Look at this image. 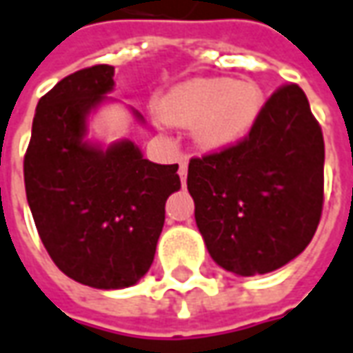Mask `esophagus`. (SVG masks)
Returning <instances> with one entry per match:
<instances>
[{
    "label": "esophagus",
    "instance_id": "34e87169",
    "mask_svg": "<svg viewBox=\"0 0 353 353\" xmlns=\"http://www.w3.org/2000/svg\"><path fill=\"white\" fill-rule=\"evenodd\" d=\"M179 177H181V181H185V177H188V156L179 158Z\"/></svg>",
    "mask_w": 353,
    "mask_h": 353
}]
</instances>
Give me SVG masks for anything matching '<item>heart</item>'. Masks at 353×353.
Instances as JSON below:
<instances>
[{
	"instance_id": "obj_1",
	"label": "heart",
	"mask_w": 353,
	"mask_h": 353,
	"mask_svg": "<svg viewBox=\"0 0 353 353\" xmlns=\"http://www.w3.org/2000/svg\"><path fill=\"white\" fill-rule=\"evenodd\" d=\"M261 105V90L252 81L197 78L165 93L158 111L170 125H193V139L201 148L221 150L248 134Z\"/></svg>"
}]
</instances>
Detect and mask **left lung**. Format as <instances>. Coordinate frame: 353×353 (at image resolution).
<instances>
[{
  "instance_id": "obj_1",
  "label": "left lung",
  "mask_w": 353,
  "mask_h": 353,
  "mask_svg": "<svg viewBox=\"0 0 353 353\" xmlns=\"http://www.w3.org/2000/svg\"><path fill=\"white\" fill-rule=\"evenodd\" d=\"M188 189L221 268L261 275L297 258L324 203V139L297 83L277 88L236 144L189 160Z\"/></svg>"
}]
</instances>
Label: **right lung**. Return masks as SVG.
I'll use <instances>...</instances> for the list:
<instances>
[{"label": "right lung", "instance_id": "right-lung-1", "mask_svg": "<svg viewBox=\"0 0 353 353\" xmlns=\"http://www.w3.org/2000/svg\"><path fill=\"white\" fill-rule=\"evenodd\" d=\"M115 68H83L37 105L25 152V191L58 270L95 289L134 285L150 270L165 199L181 188L177 164H154L128 140L83 142L85 117L113 90Z\"/></svg>", "mask_w": 353, "mask_h": 353}]
</instances>
